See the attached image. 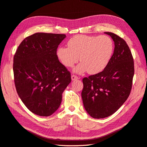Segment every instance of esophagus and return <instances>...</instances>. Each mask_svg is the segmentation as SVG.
<instances>
[{
	"label": "esophagus",
	"mask_w": 147,
	"mask_h": 147,
	"mask_svg": "<svg viewBox=\"0 0 147 147\" xmlns=\"http://www.w3.org/2000/svg\"><path fill=\"white\" fill-rule=\"evenodd\" d=\"M79 79V78L78 76H74V75H72L71 76V80L73 81V80H76Z\"/></svg>",
	"instance_id": "obj_1"
}]
</instances>
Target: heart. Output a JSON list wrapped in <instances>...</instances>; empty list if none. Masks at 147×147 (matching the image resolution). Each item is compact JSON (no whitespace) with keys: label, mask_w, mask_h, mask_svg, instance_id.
Here are the masks:
<instances>
[{"label":"heart","mask_w":147,"mask_h":147,"mask_svg":"<svg viewBox=\"0 0 147 147\" xmlns=\"http://www.w3.org/2000/svg\"><path fill=\"white\" fill-rule=\"evenodd\" d=\"M68 47L57 49V55L65 67H73L79 61L73 71L94 74L101 72L109 62L113 51V42L107 36H75L68 42Z\"/></svg>","instance_id":"heart-1"}]
</instances>
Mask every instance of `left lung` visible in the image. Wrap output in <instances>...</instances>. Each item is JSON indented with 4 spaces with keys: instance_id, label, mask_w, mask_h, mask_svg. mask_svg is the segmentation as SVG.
Wrapping results in <instances>:
<instances>
[{
    "instance_id": "8db88e82",
    "label": "left lung",
    "mask_w": 147,
    "mask_h": 147,
    "mask_svg": "<svg viewBox=\"0 0 147 147\" xmlns=\"http://www.w3.org/2000/svg\"><path fill=\"white\" fill-rule=\"evenodd\" d=\"M115 42V50L102 72L82 80V98L85 110L95 119L112 115L127 100L132 87L134 61L129 48L121 37L105 32Z\"/></svg>"
}]
</instances>
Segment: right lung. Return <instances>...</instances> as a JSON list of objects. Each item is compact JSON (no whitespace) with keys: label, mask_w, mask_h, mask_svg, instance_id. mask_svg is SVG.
Here are the masks:
<instances>
[{"label":"right lung","mask_w":147,"mask_h":147,"mask_svg":"<svg viewBox=\"0 0 147 147\" xmlns=\"http://www.w3.org/2000/svg\"><path fill=\"white\" fill-rule=\"evenodd\" d=\"M63 34L37 32L26 37L14 56L16 91L25 105L40 116H50L61 104L71 74L58 60Z\"/></svg>","instance_id":"obj_1"}]
</instances>
